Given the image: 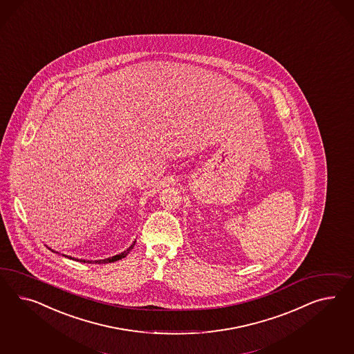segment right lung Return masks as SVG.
Returning <instances> with one entry per match:
<instances>
[{"label":"right lung","instance_id":"right-lung-1","mask_svg":"<svg viewBox=\"0 0 354 354\" xmlns=\"http://www.w3.org/2000/svg\"><path fill=\"white\" fill-rule=\"evenodd\" d=\"M135 242L136 241H134L133 242V245L129 248V249L126 250V251H124V252H121V254H118V255H115V257H112V258H108V259H103V260H95V261H90V260H82V259H75V258H71V257H67V255H63V257H66V258L68 259H72V260H76V261H80V263H97V264H106V263H113V261H117V260H120V259L124 258L131 250L134 249L135 246ZM51 250V249H50ZM53 252H55L54 250H51Z\"/></svg>","mask_w":354,"mask_h":354}]
</instances>
